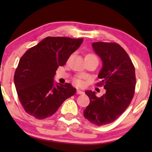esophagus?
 <instances>
[{
  "label": "esophagus",
  "mask_w": 152,
  "mask_h": 152,
  "mask_svg": "<svg viewBox=\"0 0 152 152\" xmlns=\"http://www.w3.org/2000/svg\"><path fill=\"white\" fill-rule=\"evenodd\" d=\"M76 93H77V94H84V92H83V91H81V90H77Z\"/></svg>",
  "instance_id": "1"
}]
</instances>
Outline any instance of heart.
I'll return each mask as SVG.
<instances>
[{
	"mask_svg": "<svg viewBox=\"0 0 152 152\" xmlns=\"http://www.w3.org/2000/svg\"><path fill=\"white\" fill-rule=\"evenodd\" d=\"M86 56L96 57L95 56L93 55V54H88V55H86ZM74 81H75V83H76L77 85H78V86H81V85L83 84V82H82L80 79H78V78H75Z\"/></svg>",
	"mask_w": 152,
	"mask_h": 152,
	"instance_id": "1",
	"label": "heart"
}]
</instances>
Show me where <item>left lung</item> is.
<instances>
[{
  "label": "left lung",
  "mask_w": 152,
  "mask_h": 152,
  "mask_svg": "<svg viewBox=\"0 0 152 152\" xmlns=\"http://www.w3.org/2000/svg\"><path fill=\"white\" fill-rule=\"evenodd\" d=\"M92 47L102 61L98 77L106 93L97 97L95 91H85L90 103L83 116L91 123L103 126L114 121L129 106L135 89V69L128 54L118 43L96 42Z\"/></svg>",
  "instance_id": "8db88e82"
}]
</instances>
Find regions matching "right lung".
<instances>
[{"mask_svg": "<svg viewBox=\"0 0 152 152\" xmlns=\"http://www.w3.org/2000/svg\"><path fill=\"white\" fill-rule=\"evenodd\" d=\"M83 38L46 37L29 48L19 61L14 83L26 112L38 119L49 117L63 102L76 94L70 83H56L58 66L65 65Z\"/></svg>", "mask_w": 152, "mask_h": 152, "instance_id": "1", "label": "right lung"}]
</instances>
